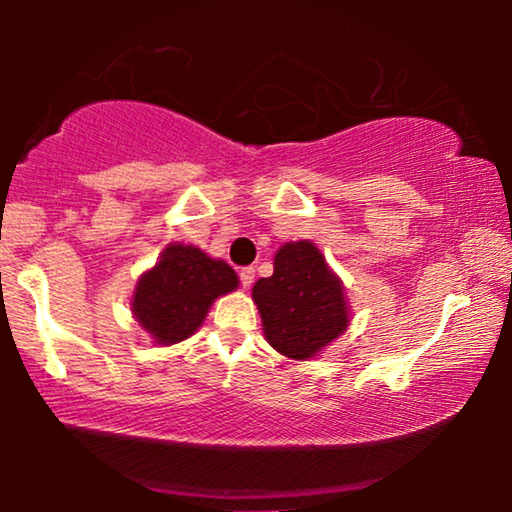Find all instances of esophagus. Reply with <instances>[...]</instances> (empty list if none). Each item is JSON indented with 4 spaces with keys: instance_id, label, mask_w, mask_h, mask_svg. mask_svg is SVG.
Wrapping results in <instances>:
<instances>
[{
    "instance_id": "obj_1",
    "label": "esophagus",
    "mask_w": 512,
    "mask_h": 512,
    "mask_svg": "<svg viewBox=\"0 0 512 512\" xmlns=\"http://www.w3.org/2000/svg\"><path fill=\"white\" fill-rule=\"evenodd\" d=\"M254 268H251V265H249V268H242L240 270V279H242V286H244V289H249V286L251 284H254Z\"/></svg>"
}]
</instances>
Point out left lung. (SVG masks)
Wrapping results in <instances>:
<instances>
[{"label": "left lung", "mask_w": 512, "mask_h": 512, "mask_svg": "<svg viewBox=\"0 0 512 512\" xmlns=\"http://www.w3.org/2000/svg\"><path fill=\"white\" fill-rule=\"evenodd\" d=\"M251 296L265 338L289 359H312L349 326L342 282L310 240L286 242L275 254V272L258 279Z\"/></svg>", "instance_id": "8db88e82"}]
</instances>
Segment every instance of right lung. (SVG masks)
<instances>
[{"instance_id":"add662e5","label":"right lung","mask_w":512,"mask_h":512,"mask_svg":"<svg viewBox=\"0 0 512 512\" xmlns=\"http://www.w3.org/2000/svg\"><path fill=\"white\" fill-rule=\"evenodd\" d=\"M237 284L240 279L228 263L209 258L191 244L174 242L139 277L132 314L158 345H174L191 338L214 300L235 291Z\"/></svg>"}]
</instances>
